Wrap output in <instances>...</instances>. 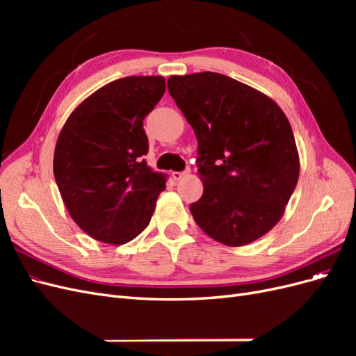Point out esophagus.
Here are the masks:
<instances>
[{"mask_svg": "<svg viewBox=\"0 0 356 356\" xmlns=\"http://www.w3.org/2000/svg\"><path fill=\"white\" fill-rule=\"evenodd\" d=\"M187 174H188V170H184V172H172V178H174V181H179V179L184 178Z\"/></svg>", "mask_w": 356, "mask_h": 356, "instance_id": "esophagus-1", "label": "esophagus"}]
</instances>
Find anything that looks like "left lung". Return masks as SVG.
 I'll list each match as a JSON object with an SVG mask.
<instances>
[{
	"instance_id": "1",
	"label": "left lung",
	"mask_w": 356,
	"mask_h": 356,
	"mask_svg": "<svg viewBox=\"0 0 356 356\" xmlns=\"http://www.w3.org/2000/svg\"><path fill=\"white\" fill-rule=\"evenodd\" d=\"M168 90L197 138L202 197L190 204L209 238L243 246L282 218L297 186L293 129L267 95L218 72L170 75Z\"/></svg>"
}]
</instances>
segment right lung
Here are the masks:
<instances>
[{
  "instance_id": "obj_1",
  "label": "right lung",
  "mask_w": 356,
  "mask_h": 356,
  "mask_svg": "<svg viewBox=\"0 0 356 356\" xmlns=\"http://www.w3.org/2000/svg\"><path fill=\"white\" fill-rule=\"evenodd\" d=\"M166 90L160 75L114 80L86 98L63 124L53 172L67 211L93 239L122 245L143 233L166 177L143 160V122Z\"/></svg>"
}]
</instances>
